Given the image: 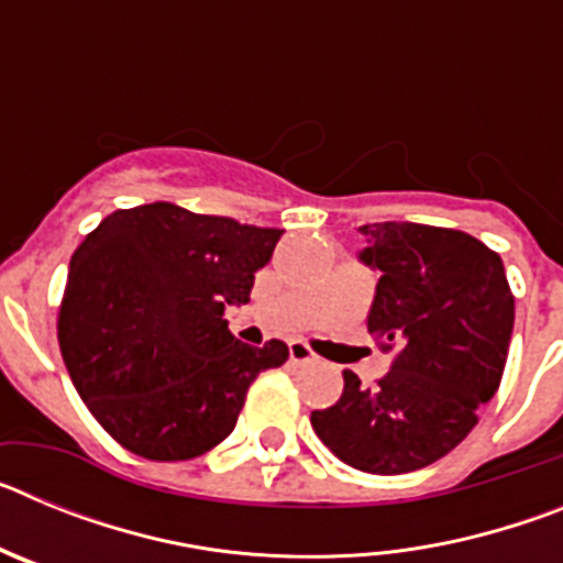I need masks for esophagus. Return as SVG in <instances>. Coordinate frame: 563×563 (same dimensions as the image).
<instances>
[{"label":"esophagus","mask_w":563,"mask_h":563,"mask_svg":"<svg viewBox=\"0 0 563 563\" xmlns=\"http://www.w3.org/2000/svg\"><path fill=\"white\" fill-rule=\"evenodd\" d=\"M312 361H316V355H312L310 346H307L305 341H290V363L305 366V363H312Z\"/></svg>","instance_id":"1"}]
</instances>
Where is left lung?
<instances>
[{
    "label": "left lung",
    "instance_id": "obj_1",
    "mask_svg": "<svg viewBox=\"0 0 563 563\" xmlns=\"http://www.w3.org/2000/svg\"><path fill=\"white\" fill-rule=\"evenodd\" d=\"M363 265L380 271L369 332L395 352L377 386L343 372L335 406L312 411L327 449L366 474H409L454 451L496 395L514 335L505 265L454 228L372 222Z\"/></svg>",
    "mask_w": 563,
    "mask_h": 563
}]
</instances>
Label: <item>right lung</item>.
Listing matches in <instances>:
<instances>
[{
	"mask_svg": "<svg viewBox=\"0 0 563 563\" xmlns=\"http://www.w3.org/2000/svg\"><path fill=\"white\" fill-rule=\"evenodd\" d=\"M278 228L239 225L174 202L121 208L69 258L58 343L69 377L107 434L154 462L220 445L258 372L287 343L247 346L225 307L251 301Z\"/></svg>",
	"mask_w": 563,
	"mask_h": 563,
	"instance_id": "right-lung-1",
	"label": "right lung"
}]
</instances>
